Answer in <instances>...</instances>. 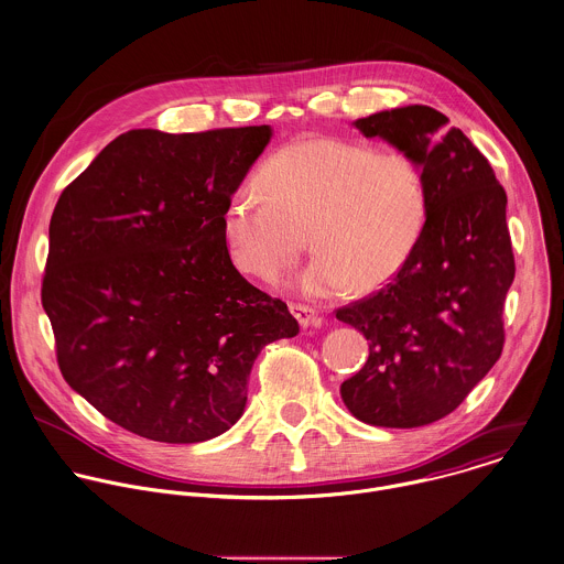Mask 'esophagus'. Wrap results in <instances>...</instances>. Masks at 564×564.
<instances>
[{
	"mask_svg": "<svg viewBox=\"0 0 564 564\" xmlns=\"http://www.w3.org/2000/svg\"><path fill=\"white\" fill-rule=\"evenodd\" d=\"M290 312L294 314V318L299 321V325H301L303 329H307V327H321V323H323V318L318 316V312H316L314 307H310V305L290 303Z\"/></svg>",
	"mask_w": 564,
	"mask_h": 564,
	"instance_id": "34e87169",
	"label": "esophagus"
}]
</instances>
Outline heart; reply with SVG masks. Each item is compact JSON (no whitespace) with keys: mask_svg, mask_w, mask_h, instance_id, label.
<instances>
[{"mask_svg":"<svg viewBox=\"0 0 564 564\" xmlns=\"http://www.w3.org/2000/svg\"><path fill=\"white\" fill-rule=\"evenodd\" d=\"M254 186H241L221 219L235 270L276 285L296 263L307 230L316 254L296 285L327 299L354 281L373 290L415 252L429 219L422 164L402 151L343 138H305L270 155Z\"/></svg>","mask_w":564,"mask_h":564,"instance_id":"obj_1","label":"heart"}]
</instances>
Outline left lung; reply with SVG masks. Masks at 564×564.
Returning a JSON list of instances; mask_svg holds the SVG:
<instances>
[{
	"label": "left lung",
	"instance_id": "1",
	"mask_svg": "<svg viewBox=\"0 0 564 564\" xmlns=\"http://www.w3.org/2000/svg\"><path fill=\"white\" fill-rule=\"evenodd\" d=\"M354 124L422 164L429 219L391 283L336 310L369 340L365 367L340 395L365 424L417 429L453 413L501 358L517 272L508 195L488 158L433 107H395Z\"/></svg>",
	"mask_w": 564,
	"mask_h": 564
}]
</instances>
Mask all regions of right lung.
<instances>
[{
	"instance_id": "1",
	"label": "right lung",
	"mask_w": 564,
	"mask_h": 564,
	"mask_svg": "<svg viewBox=\"0 0 564 564\" xmlns=\"http://www.w3.org/2000/svg\"><path fill=\"white\" fill-rule=\"evenodd\" d=\"M270 138L268 124L131 129L54 206L41 303L58 369L133 435L197 444L226 433L261 349L299 334L221 237L226 204Z\"/></svg>"
}]
</instances>
